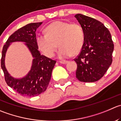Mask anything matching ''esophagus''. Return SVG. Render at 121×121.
<instances>
[{
  "label": "esophagus",
  "instance_id": "34e87169",
  "mask_svg": "<svg viewBox=\"0 0 121 121\" xmlns=\"http://www.w3.org/2000/svg\"><path fill=\"white\" fill-rule=\"evenodd\" d=\"M60 63L61 64H65L68 63L67 61H60Z\"/></svg>",
  "mask_w": 121,
  "mask_h": 121
}]
</instances>
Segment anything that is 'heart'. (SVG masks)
Returning a JSON list of instances; mask_svg holds the SVG:
<instances>
[{"label":"heart","mask_w":121,"mask_h":121,"mask_svg":"<svg viewBox=\"0 0 121 121\" xmlns=\"http://www.w3.org/2000/svg\"><path fill=\"white\" fill-rule=\"evenodd\" d=\"M46 34H40L36 38L38 49L48 58L55 54L59 47L58 56L65 59L72 54L76 55L82 50L84 44V32L77 23H70L62 21L52 22L45 28Z\"/></svg>","instance_id":"1"}]
</instances>
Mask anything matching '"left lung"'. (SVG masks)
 Listing matches in <instances>:
<instances>
[{
    "instance_id": "left-lung-1",
    "label": "left lung",
    "mask_w": 121,
    "mask_h": 121,
    "mask_svg": "<svg viewBox=\"0 0 121 121\" xmlns=\"http://www.w3.org/2000/svg\"><path fill=\"white\" fill-rule=\"evenodd\" d=\"M75 17L84 32V44L77 58L76 78L80 82H95L102 78L112 62L114 48L111 33L102 22L82 14Z\"/></svg>"
}]
</instances>
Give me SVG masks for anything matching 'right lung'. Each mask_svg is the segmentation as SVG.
Listing matches in <instances>:
<instances>
[{"label": "right lung", "instance_id": "1", "mask_svg": "<svg viewBox=\"0 0 121 121\" xmlns=\"http://www.w3.org/2000/svg\"><path fill=\"white\" fill-rule=\"evenodd\" d=\"M43 22L31 23L17 29L9 37L2 50L1 67L4 79L9 87L22 96H36L46 90L56 61L41 55L36 43L37 29ZM14 42H23L33 57L31 70L25 76L16 79L8 73L4 64L5 55L10 44Z\"/></svg>", "mask_w": 121, "mask_h": 121}]
</instances>
